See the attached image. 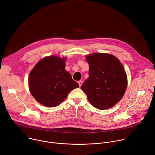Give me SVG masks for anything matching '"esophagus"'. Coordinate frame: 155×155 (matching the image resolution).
<instances>
[{"instance_id": "34e87169", "label": "esophagus", "mask_w": 155, "mask_h": 155, "mask_svg": "<svg viewBox=\"0 0 155 155\" xmlns=\"http://www.w3.org/2000/svg\"><path fill=\"white\" fill-rule=\"evenodd\" d=\"M78 84H79V86L80 87L81 86V84H82V83H83V81H78Z\"/></svg>"}]
</instances>
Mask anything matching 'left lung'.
Wrapping results in <instances>:
<instances>
[{"label": "left lung", "mask_w": 155, "mask_h": 155, "mask_svg": "<svg viewBox=\"0 0 155 155\" xmlns=\"http://www.w3.org/2000/svg\"><path fill=\"white\" fill-rule=\"evenodd\" d=\"M89 77L81 89L95 108L107 109L123 97L127 87V76L121 62L107 53H94L86 56Z\"/></svg>", "instance_id": "obj_1"}]
</instances>
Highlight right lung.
Returning a JSON list of instances; mask_svg holds the SVG:
<instances>
[{
	"instance_id": "obj_1",
	"label": "right lung",
	"mask_w": 155,
	"mask_h": 155,
	"mask_svg": "<svg viewBox=\"0 0 155 155\" xmlns=\"http://www.w3.org/2000/svg\"><path fill=\"white\" fill-rule=\"evenodd\" d=\"M65 58L49 56L40 60L29 77V86L33 97L50 107L59 105L78 84L65 70Z\"/></svg>"
}]
</instances>
